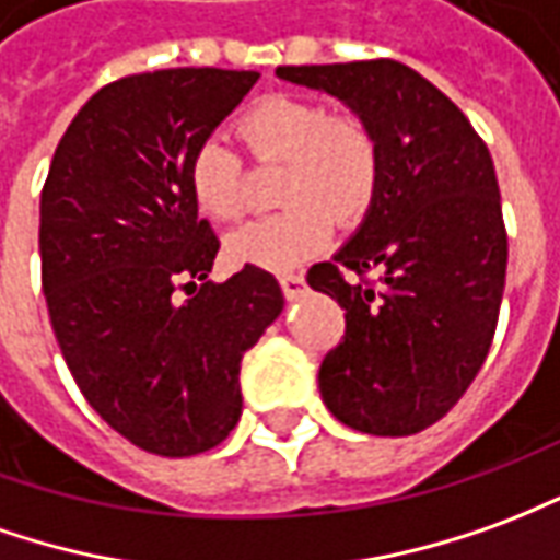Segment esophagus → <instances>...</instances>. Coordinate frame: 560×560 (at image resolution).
<instances>
[{
  "instance_id": "esophagus-1",
  "label": "esophagus",
  "mask_w": 560,
  "mask_h": 560,
  "mask_svg": "<svg viewBox=\"0 0 560 560\" xmlns=\"http://www.w3.org/2000/svg\"><path fill=\"white\" fill-rule=\"evenodd\" d=\"M280 289H283V295L292 301L304 295L307 283H304V277H301V273H280Z\"/></svg>"
}]
</instances>
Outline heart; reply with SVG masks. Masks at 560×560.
I'll return each mask as SVG.
<instances>
[{
	"mask_svg": "<svg viewBox=\"0 0 560 560\" xmlns=\"http://www.w3.org/2000/svg\"><path fill=\"white\" fill-rule=\"evenodd\" d=\"M237 135L261 165H283L277 198L287 208L237 229L229 256L241 265L289 271L331 241L335 220L355 223L371 210L383 177V147L359 114H331L323 102L268 96L237 120ZM189 192L201 213L237 220L247 210L244 162L210 138L189 160Z\"/></svg>",
	"mask_w": 560,
	"mask_h": 560,
	"instance_id": "heart-1",
	"label": "heart"
}]
</instances>
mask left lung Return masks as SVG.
<instances>
[{
	"instance_id": "obj_1",
	"label": "left lung",
	"mask_w": 560,
	"mask_h": 560,
	"mask_svg": "<svg viewBox=\"0 0 560 560\" xmlns=\"http://www.w3.org/2000/svg\"><path fill=\"white\" fill-rule=\"evenodd\" d=\"M277 78L340 98L383 147L364 223L307 271L311 289L347 311L319 368L325 407L376 438L425 431L474 383L498 328L506 229L489 147L452 98L395 59L280 66Z\"/></svg>"
}]
</instances>
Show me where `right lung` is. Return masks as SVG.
Here are the masks:
<instances>
[{
	"label": "right lung",
	"mask_w": 560,
	"mask_h": 560,
	"mask_svg": "<svg viewBox=\"0 0 560 560\" xmlns=\"http://www.w3.org/2000/svg\"><path fill=\"white\" fill-rule=\"evenodd\" d=\"M256 81L162 69L102 86L42 189V287L62 359L117 434L165 458L232 434L241 359L283 311L273 273L256 265L208 280L220 241L186 180L196 147Z\"/></svg>",
	"instance_id": "right-lung-1"
}]
</instances>
